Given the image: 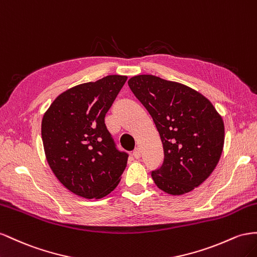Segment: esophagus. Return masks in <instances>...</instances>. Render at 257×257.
Masks as SVG:
<instances>
[{"label": "esophagus", "instance_id": "obj_1", "mask_svg": "<svg viewBox=\"0 0 257 257\" xmlns=\"http://www.w3.org/2000/svg\"><path fill=\"white\" fill-rule=\"evenodd\" d=\"M133 155H134V157L136 158V159H139L141 157V151H140V149H136L135 151H134V153H133Z\"/></svg>", "mask_w": 257, "mask_h": 257}]
</instances>
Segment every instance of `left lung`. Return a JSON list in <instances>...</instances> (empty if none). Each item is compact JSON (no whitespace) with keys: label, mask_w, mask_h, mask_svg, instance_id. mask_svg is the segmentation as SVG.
I'll list each match as a JSON object with an SVG mask.
<instances>
[{"label":"left lung","mask_w":257,"mask_h":257,"mask_svg":"<svg viewBox=\"0 0 257 257\" xmlns=\"http://www.w3.org/2000/svg\"><path fill=\"white\" fill-rule=\"evenodd\" d=\"M128 85L148 109L164 148V163L152 171L157 187L179 196L199 186L221 158L222 116L193 88L154 75H137Z\"/></svg>","instance_id":"obj_1"}]
</instances>
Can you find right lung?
Here are the masks:
<instances>
[{
	"instance_id": "right-lung-1",
	"label": "right lung",
	"mask_w": 257,
	"mask_h": 257,
	"mask_svg": "<svg viewBox=\"0 0 257 257\" xmlns=\"http://www.w3.org/2000/svg\"><path fill=\"white\" fill-rule=\"evenodd\" d=\"M127 76L107 75L59 94L42 119L47 163L70 192L100 199L116 188L128 154L116 149L104 117Z\"/></svg>"
}]
</instances>
